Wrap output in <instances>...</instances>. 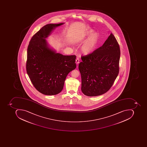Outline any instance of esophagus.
<instances>
[{
  "mask_svg": "<svg viewBox=\"0 0 147 147\" xmlns=\"http://www.w3.org/2000/svg\"><path fill=\"white\" fill-rule=\"evenodd\" d=\"M79 61H80V59H79V58L77 57V58H76V63L78 64V63H79Z\"/></svg>",
  "mask_w": 147,
  "mask_h": 147,
  "instance_id": "1",
  "label": "esophagus"
}]
</instances>
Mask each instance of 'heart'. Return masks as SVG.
I'll list each match as a JSON object with an SVG mask.
<instances>
[{"mask_svg":"<svg viewBox=\"0 0 147 147\" xmlns=\"http://www.w3.org/2000/svg\"><path fill=\"white\" fill-rule=\"evenodd\" d=\"M93 32L92 30H87L86 33L78 39L79 42H84L89 36L82 46L81 51L85 55L91 54L95 50L99 40V34L98 32Z\"/></svg>","mask_w":147,"mask_h":147,"instance_id":"b5f03b06","label":"heart"}]
</instances>
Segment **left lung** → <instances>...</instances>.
Returning a JSON list of instances; mask_svg holds the SVG:
<instances>
[{
	"instance_id": "obj_1",
	"label": "left lung",
	"mask_w": 147,
	"mask_h": 147,
	"mask_svg": "<svg viewBox=\"0 0 147 147\" xmlns=\"http://www.w3.org/2000/svg\"><path fill=\"white\" fill-rule=\"evenodd\" d=\"M120 57V47L112 34L102 46L81 57L79 69L85 95L98 96L109 90L119 73Z\"/></svg>"
}]
</instances>
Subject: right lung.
<instances>
[{"instance_id": "obj_1", "label": "right lung", "mask_w": 147, "mask_h": 147, "mask_svg": "<svg viewBox=\"0 0 147 147\" xmlns=\"http://www.w3.org/2000/svg\"><path fill=\"white\" fill-rule=\"evenodd\" d=\"M64 24H47L33 36L28 45L26 71L35 88L45 95L60 93L67 76L76 67V56L57 53L46 40L55 28Z\"/></svg>"}]
</instances>
